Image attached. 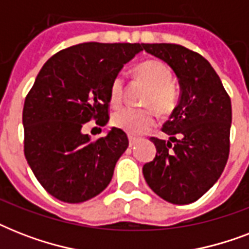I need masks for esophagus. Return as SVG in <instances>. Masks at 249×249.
Segmentation results:
<instances>
[{
  "instance_id": "obj_1",
  "label": "esophagus",
  "mask_w": 249,
  "mask_h": 249,
  "mask_svg": "<svg viewBox=\"0 0 249 249\" xmlns=\"http://www.w3.org/2000/svg\"><path fill=\"white\" fill-rule=\"evenodd\" d=\"M137 143H138V140H137V138H134V137H129V146H130V147L136 146Z\"/></svg>"
}]
</instances>
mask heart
I'll return each instance as SVG.
<instances>
[{
	"label": "heart",
	"instance_id": "heart-1",
	"mask_svg": "<svg viewBox=\"0 0 249 249\" xmlns=\"http://www.w3.org/2000/svg\"><path fill=\"white\" fill-rule=\"evenodd\" d=\"M134 76L150 88L143 99V106L152 107L160 115H168L177 103V89L172 84V72L160 60H146L134 70ZM124 80L116 76L109 85V103L117 107L123 101ZM113 126L130 136H141L155 124V113L151 108L119 109L112 116Z\"/></svg>",
	"mask_w": 249,
	"mask_h": 249
}]
</instances>
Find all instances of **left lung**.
Returning a JSON list of instances; mask_svg holds the SVG:
<instances>
[{
	"mask_svg": "<svg viewBox=\"0 0 249 249\" xmlns=\"http://www.w3.org/2000/svg\"><path fill=\"white\" fill-rule=\"evenodd\" d=\"M176 73L179 98L163 130L151 138L155 159L143 165L147 185L172 204H190L212 187L228 163L231 101L205 58L176 44H142Z\"/></svg>",
	"mask_w": 249,
	"mask_h": 249,
	"instance_id": "left-lung-1",
	"label": "left lung"
}]
</instances>
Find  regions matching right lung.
<instances>
[{
    "label": "right lung",
    "mask_w": 249,
    "mask_h": 249,
    "mask_svg": "<svg viewBox=\"0 0 249 249\" xmlns=\"http://www.w3.org/2000/svg\"><path fill=\"white\" fill-rule=\"evenodd\" d=\"M143 50L140 44L84 42L60 50L42 66L23 108L24 155L42 187L66 203L97 196L128 148L121 129L91 141V119L108 123L109 85Z\"/></svg>",
    "instance_id": "right-lung-1"
}]
</instances>
